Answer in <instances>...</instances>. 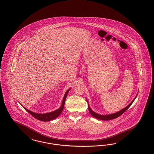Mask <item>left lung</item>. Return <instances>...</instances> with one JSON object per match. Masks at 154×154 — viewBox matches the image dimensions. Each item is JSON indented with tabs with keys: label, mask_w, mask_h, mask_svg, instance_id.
I'll return each instance as SVG.
<instances>
[{
	"label": "left lung",
	"mask_w": 154,
	"mask_h": 154,
	"mask_svg": "<svg viewBox=\"0 0 154 154\" xmlns=\"http://www.w3.org/2000/svg\"><path fill=\"white\" fill-rule=\"evenodd\" d=\"M138 96V94H137L136 97H135V98L133 100V101L128 105H127L126 107H125V108H123V109H122L121 110L119 111V112H115V113H113V114H106V115H101V114H97L96 113V112H93L91 108L90 107V106L89 105V103H88V109H89V112L90 113V114L93 116V117L96 118L97 119H101V120H103V121H109V120H112L113 119H115V118H117L118 117H119L120 116H121L123 113H124L125 112H126L127 110V109L130 107V106H131L132 105V103H133V102L135 101V100L136 99L137 97ZM87 101V100H86ZM88 102V101H87Z\"/></svg>",
	"instance_id": "8db88e82"
}]
</instances>
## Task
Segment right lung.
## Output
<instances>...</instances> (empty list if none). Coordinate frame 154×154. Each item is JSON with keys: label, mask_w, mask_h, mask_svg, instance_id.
Masks as SVG:
<instances>
[{"label": "right lung", "mask_w": 154, "mask_h": 154, "mask_svg": "<svg viewBox=\"0 0 154 154\" xmlns=\"http://www.w3.org/2000/svg\"><path fill=\"white\" fill-rule=\"evenodd\" d=\"M70 89H69L67 90L65 93V94L64 95V98L62 102V104L61 107L58 109L56 110H54L53 112H49L47 113H44V114H39V113H36V112H31L29 110H28L26 107H23L24 109L27 111L28 112H29L30 114H31L33 117L35 118L36 119H37L39 121H44V122H47V121H52L54 119L57 118L60 116V114L61 113V112L63 111V109H64V104H65V101L66 100V96L68 95V93L69 92V90Z\"/></svg>", "instance_id": "add662e5"}]
</instances>
